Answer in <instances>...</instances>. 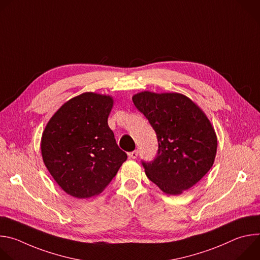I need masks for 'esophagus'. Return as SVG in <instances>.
Masks as SVG:
<instances>
[{"label":"esophagus","mask_w":260,"mask_h":260,"mask_svg":"<svg viewBox=\"0 0 260 260\" xmlns=\"http://www.w3.org/2000/svg\"><path fill=\"white\" fill-rule=\"evenodd\" d=\"M138 155H139V152H138L137 150H135V151H132V152H129V153H128V156H129L131 158H133V159L137 158V157H138Z\"/></svg>","instance_id":"1"}]
</instances>
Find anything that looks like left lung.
<instances>
[{
  "label": "left lung",
  "mask_w": 260,
  "mask_h": 260,
  "mask_svg": "<svg viewBox=\"0 0 260 260\" xmlns=\"http://www.w3.org/2000/svg\"><path fill=\"white\" fill-rule=\"evenodd\" d=\"M133 102L158 141L156 157L142 162L147 177L166 194L191 188L210 171L217 152V136L204 111L178 92L142 91Z\"/></svg>",
  "instance_id": "1"
}]
</instances>
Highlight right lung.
<instances>
[{"label":"right lung","instance_id":"right-lung-1","mask_svg":"<svg viewBox=\"0 0 260 260\" xmlns=\"http://www.w3.org/2000/svg\"><path fill=\"white\" fill-rule=\"evenodd\" d=\"M114 100L83 92L66 102L50 118L41 138L44 165L69 196L100 194L126 160L108 125Z\"/></svg>","mask_w":260,"mask_h":260}]
</instances>
